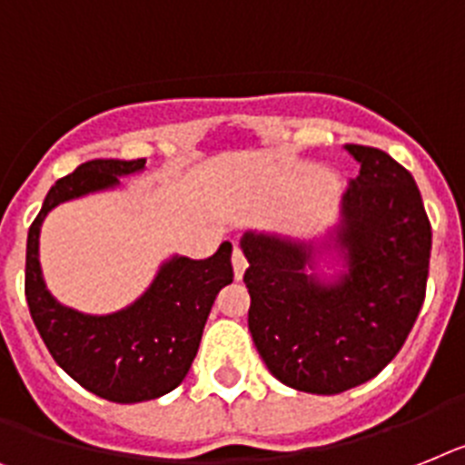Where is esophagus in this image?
Returning <instances> with one entry per match:
<instances>
[{"instance_id":"1","label":"esophagus","mask_w":465,"mask_h":465,"mask_svg":"<svg viewBox=\"0 0 465 465\" xmlns=\"http://www.w3.org/2000/svg\"><path fill=\"white\" fill-rule=\"evenodd\" d=\"M232 264H233V276H236V279H243V272H245V267H248V260H245L243 251H241L239 245L233 248Z\"/></svg>"}]
</instances>
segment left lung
Listing matches in <instances>:
<instances>
[{
	"mask_svg": "<svg viewBox=\"0 0 465 465\" xmlns=\"http://www.w3.org/2000/svg\"><path fill=\"white\" fill-rule=\"evenodd\" d=\"M359 163L323 236L245 232L248 329L276 381L338 395L395 359L425 298L430 222L411 174L378 148L347 143ZM322 263L336 269L333 277Z\"/></svg>",
	"mask_w": 465,
	"mask_h": 465,
	"instance_id": "8db88e82",
	"label": "left lung"
}]
</instances>
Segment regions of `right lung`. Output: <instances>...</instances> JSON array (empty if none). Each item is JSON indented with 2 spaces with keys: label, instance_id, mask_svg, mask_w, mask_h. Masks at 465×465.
Returning a JSON list of instances; mask_svg holds the SVG:
<instances>
[{
  "label": "right lung",
  "instance_id": "1",
  "mask_svg": "<svg viewBox=\"0 0 465 465\" xmlns=\"http://www.w3.org/2000/svg\"><path fill=\"white\" fill-rule=\"evenodd\" d=\"M146 160H89L49 189L27 232L25 298L46 350L73 381L118 404L173 392L196 359L217 292L233 281L232 243L213 257H167L151 286L111 314H87L58 302L40 264L42 222L56 205L118 189L120 179L143 173Z\"/></svg>",
  "mask_w": 465,
  "mask_h": 465
}]
</instances>
